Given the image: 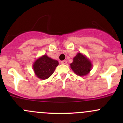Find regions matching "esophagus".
Wrapping results in <instances>:
<instances>
[{
	"label": "esophagus",
	"instance_id": "34e87169",
	"mask_svg": "<svg viewBox=\"0 0 123 123\" xmlns=\"http://www.w3.org/2000/svg\"><path fill=\"white\" fill-rule=\"evenodd\" d=\"M61 63L62 64H67V62L66 60H64V61H62L61 62Z\"/></svg>",
	"mask_w": 123,
	"mask_h": 123
}]
</instances>
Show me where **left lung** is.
<instances>
[{"instance_id": "1", "label": "left lung", "mask_w": 123, "mask_h": 123, "mask_svg": "<svg viewBox=\"0 0 123 123\" xmlns=\"http://www.w3.org/2000/svg\"><path fill=\"white\" fill-rule=\"evenodd\" d=\"M72 70L79 76H84L89 73L92 67L90 61L81 53H78L70 64Z\"/></svg>"}]
</instances>
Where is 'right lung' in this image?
Segmentation results:
<instances>
[{"mask_svg":"<svg viewBox=\"0 0 123 123\" xmlns=\"http://www.w3.org/2000/svg\"><path fill=\"white\" fill-rule=\"evenodd\" d=\"M58 61L48 57L46 55L38 58L33 65L36 75L42 80H45L51 76L56 67L58 65Z\"/></svg>","mask_w":123,"mask_h":123,"instance_id":"obj_1","label":"right lung"}]
</instances>
